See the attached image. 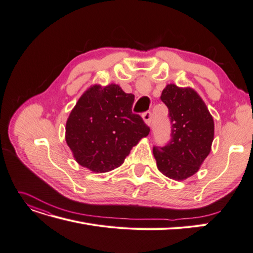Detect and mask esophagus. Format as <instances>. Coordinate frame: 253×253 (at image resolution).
Masks as SVG:
<instances>
[{"label":"esophagus","mask_w":253,"mask_h":253,"mask_svg":"<svg viewBox=\"0 0 253 253\" xmlns=\"http://www.w3.org/2000/svg\"><path fill=\"white\" fill-rule=\"evenodd\" d=\"M142 118H143L144 122L146 123V124H147L148 126H151L152 120H153V114H152L151 111H147V112L143 113V115H142Z\"/></svg>","instance_id":"esophagus-1"}]
</instances>
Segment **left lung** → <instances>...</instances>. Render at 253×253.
<instances>
[{
	"instance_id": "left-lung-1",
	"label": "left lung",
	"mask_w": 253,
	"mask_h": 253,
	"mask_svg": "<svg viewBox=\"0 0 253 253\" xmlns=\"http://www.w3.org/2000/svg\"><path fill=\"white\" fill-rule=\"evenodd\" d=\"M160 99L169 109L171 140L153 154L158 170L167 177L183 180L197 173L209 156L213 140V120L196 90L168 84Z\"/></svg>"
}]
</instances>
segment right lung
Returning a JSON list of instances; mask_svg holds the SVG:
<instances>
[{"instance_id":"right-lung-1","label":"right lung","mask_w":253,"mask_h":253,"mask_svg":"<svg viewBox=\"0 0 253 253\" xmlns=\"http://www.w3.org/2000/svg\"><path fill=\"white\" fill-rule=\"evenodd\" d=\"M134 95L120 85H93L71 110L66 123L67 145L76 161L96 173L119 168L138 142L150 133L131 108Z\"/></svg>"}]
</instances>
